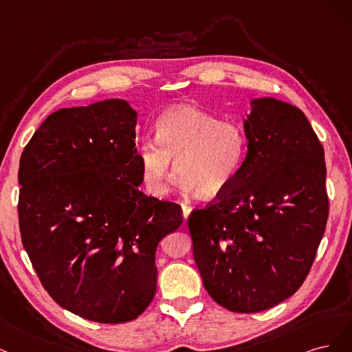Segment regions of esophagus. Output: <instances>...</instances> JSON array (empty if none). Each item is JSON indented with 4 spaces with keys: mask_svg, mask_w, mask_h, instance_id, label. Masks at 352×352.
Masks as SVG:
<instances>
[{
    "mask_svg": "<svg viewBox=\"0 0 352 352\" xmlns=\"http://www.w3.org/2000/svg\"><path fill=\"white\" fill-rule=\"evenodd\" d=\"M191 210H192V208H191V206L183 205V214H184V219H186V221L188 219V217H190V213H191Z\"/></svg>",
    "mask_w": 352,
    "mask_h": 352,
    "instance_id": "34e87169",
    "label": "esophagus"
}]
</instances>
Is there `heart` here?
Segmentation results:
<instances>
[{"label": "heart", "mask_w": 352, "mask_h": 352, "mask_svg": "<svg viewBox=\"0 0 352 352\" xmlns=\"http://www.w3.org/2000/svg\"><path fill=\"white\" fill-rule=\"evenodd\" d=\"M245 153L247 135L240 124L221 121L195 105L179 104L157 117L155 140L144 139L135 156L151 195H165L177 164V187L212 199L231 187Z\"/></svg>", "instance_id": "b5f03b06"}]
</instances>
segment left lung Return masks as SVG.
<instances>
[{"instance_id":"obj_1","label":"left lung","mask_w":352,"mask_h":352,"mask_svg":"<svg viewBox=\"0 0 352 352\" xmlns=\"http://www.w3.org/2000/svg\"><path fill=\"white\" fill-rule=\"evenodd\" d=\"M250 107L240 173L187 221L203 285L235 313L267 310L302 285L329 214L324 151L304 112L275 98Z\"/></svg>"}]
</instances>
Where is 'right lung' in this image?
<instances>
[{
    "mask_svg": "<svg viewBox=\"0 0 352 352\" xmlns=\"http://www.w3.org/2000/svg\"><path fill=\"white\" fill-rule=\"evenodd\" d=\"M138 112L107 99L45 120L20 157L21 243L52 300L99 323L134 320L153 300L156 248L183 210L139 190Z\"/></svg>",
    "mask_w": 352,
    "mask_h": 352,
    "instance_id": "obj_1",
    "label": "right lung"
}]
</instances>
